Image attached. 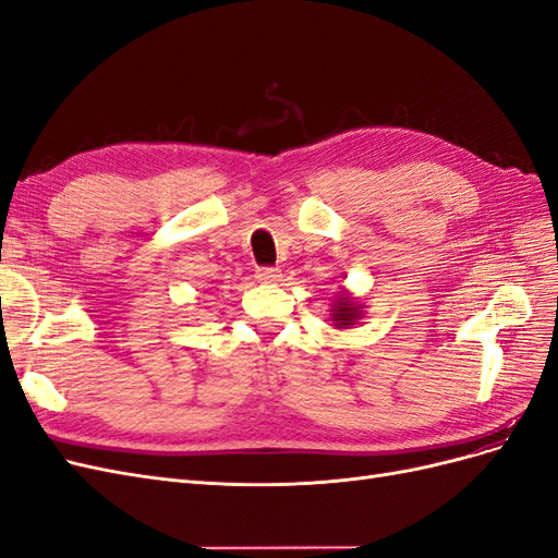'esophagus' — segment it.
Listing matches in <instances>:
<instances>
[{
    "label": "esophagus",
    "instance_id": "obj_1",
    "mask_svg": "<svg viewBox=\"0 0 558 558\" xmlns=\"http://www.w3.org/2000/svg\"><path fill=\"white\" fill-rule=\"evenodd\" d=\"M256 279H258L260 283H277V281L281 279V272H279L277 267H258Z\"/></svg>",
    "mask_w": 558,
    "mask_h": 558
}]
</instances>
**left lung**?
I'll return each instance as SVG.
<instances>
[{
  "label": "left lung",
  "instance_id": "1",
  "mask_svg": "<svg viewBox=\"0 0 558 558\" xmlns=\"http://www.w3.org/2000/svg\"><path fill=\"white\" fill-rule=\"evenodd\" d=\"M335 305L330 310V320L335 328H351L356 326V320L361 318V310L363 305H356V302L351 300L349 293L340 291V295H337V300H332Z\"/></svg>",
  "mask_w": 558,
  "mask_h": 558
}]
</instances>
